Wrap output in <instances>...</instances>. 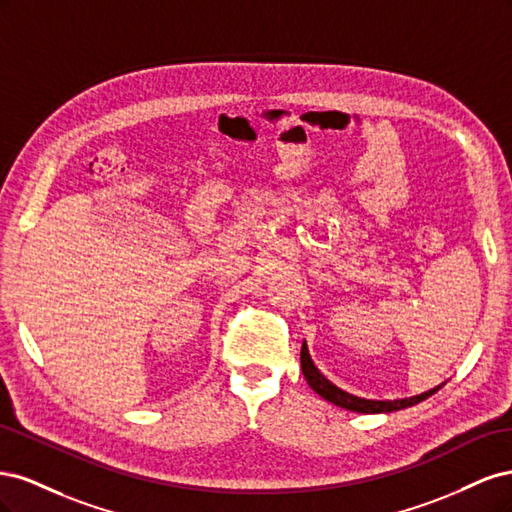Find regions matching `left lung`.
<instances>
[{
    "mask_svg": "<svg viewBox=\"0 0 512 512\" xmlns=\"http://www.w3.org/2000/svg\"><path fill=\"white\" fill-rule=\"evenodd\" d=\"M301 369H303V376L307 380V384L312 386V389L322 397L331 401V404L339 406V408H346V410H352V412H361V414H380V412H395V410H404V408H410V406H416L418 401H423L427 397H431L433 393H436L440 386H436V389H431L427 393H421V395H414V397H406V399H393V401H378V399H363V397H356V395H350L346 391L339 389V386H335L333 382H329L327 378H324L318 367L314 365L312 356H309V350H307V344L303 342L301 346Z\"/></svg>",
    "mask_w": 512,
    "mask_h": 512,
    "instance_id": "obj_1",
    "label": "left lung"
}]
</instances>
